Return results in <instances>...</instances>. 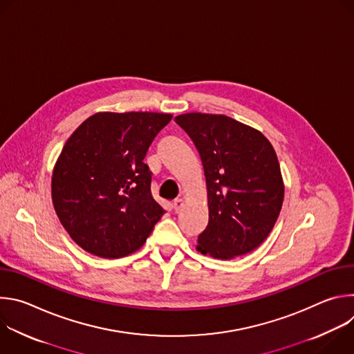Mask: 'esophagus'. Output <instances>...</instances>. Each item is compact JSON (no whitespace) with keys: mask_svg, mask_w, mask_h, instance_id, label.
Wrapping results in <instances>:
<instances>
[{"mask_svg":"<svg viewBox=\"0 0 354 354\" xmlns=\"http://www.w3.org/2000/svg\"><path fill=\"white\" fill-rule=\"evenodd\" d=\"M182 207H183V198H175L174 200V209H175V212L179 213L182 210Z\"/></svg>","mask_w":354,"mask_h":354,"instance_id":"34e87169","label":"esophagus"}]
</instances>
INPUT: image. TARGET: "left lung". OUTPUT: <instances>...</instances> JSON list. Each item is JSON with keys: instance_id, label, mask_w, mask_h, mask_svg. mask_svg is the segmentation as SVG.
Masks as SVG:
<instances>
[{"instance_id": "8db88e82", "label": "left lung", "mask_w": 354, "mask_h": 354, "mask_svg": "<svg viewBox=\"0 0 354 354\" xmlns=\"http://www.w3.org/2000/svg\"><path fill=\"white\" fill-rule=\"evenodd\" d=\"M175 122L197 148L206 176L209 224L197 250L217 259L254 250L273 230L284 198L270 141L224 115L185 113Z\"/></svg>"}]
</instances>
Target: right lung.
I'll return each mask as SVG.
<instances>
[{
  "label": "right lung",
  "instance_id": "right-lung-1",
  "mask_svg": "<svg viewBox=\"0 0 354 354\" xmlns=\"http://www.w3.org/2000/svg\"><path fill=\"white\" fill-rule=\"evenodd\" d=\"M169 113L99 112L64 144L52 178L56 214L89 254L118 259L140 249L165 210L144 158Z\"/></svg>",
  "mask_w": 354,
  "mask_h": 354
}]
</instances>
